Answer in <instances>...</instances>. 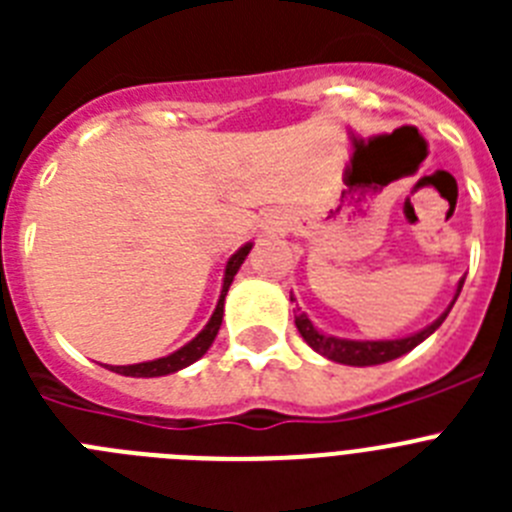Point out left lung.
Segmentation results:
<instances>
[{"instance_id": "obj_1", "label": "left lung", "mask_w": 512, "mask_h": 512, "mask_svg": "<svg viewBox=\"0 0 512 512\" xmlns=\"http://www.w3.org/2000/svg\"><path fill=\"white\" fill-rule=\"evenodd\" d=\"M461 287H464V277H461L459 284H456V295H454V300H451V305L446 307V310H443L431 325H425V328L418 330V333H410V336H402V338L356 341V338L330 336V333H323V330L315 328V325H312V320L307 318V312H300V307H297V312H295V325H297V330H300V336L305 338V343L312 348V351H318L320 356H325V359H330V361H336V364H346V366L387 364V361L400 359L402 354L413 351L418 343H423L425 338L436 333L438 325L446 320V315H449L451 307H454ZM289 300L295 302V295H292V292H289Z\"/></svg>"}]
</instances>
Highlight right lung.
<instances>
[{
  "instance_id": "1",
  "label": "right lung",
  "mask_w": 512,
  "mask_h": 512,
  "mask_svg": "<svg viewBox=\"0 0 512 512\" xmlns=\"http://www.w3.org/2000/svg\"><path fill=\"white\" fill-rule=\"evenodd\" d=\"M253 243H246L241 246L238 251L233 253L225 264V274H223V289H220V297H217V305L215 312L210 315L205 328L197 333L189 343H184L182 348H176L174 354L169 356H161V359H153V361H140V364H128V366H110V372L122 374V377H166V374H174V372H182L187 369L189 364H194L197 359L207 354V348L212 346L215 341L217 330L223 325V312H225V295H228L230 284H233V277L238 274L241 264L246 261V256L251 253Z\"/></svg>"
}]
</instances>
